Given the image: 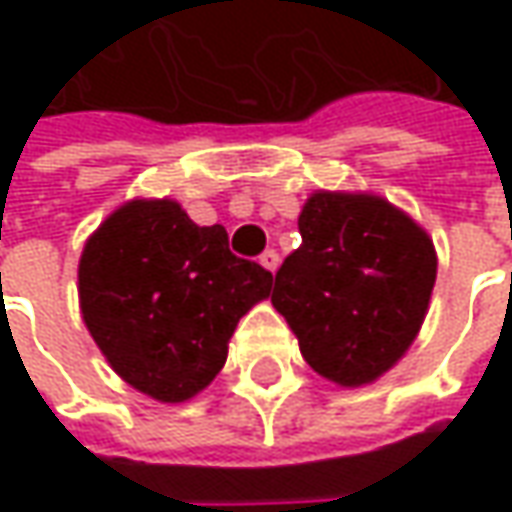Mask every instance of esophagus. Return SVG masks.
I'll return each instance as SVG.
<instances>
[{"instance_id": "1", "label": "esophagus", "mask_w": 512, "mask_h": 512, "mask_svg": "<svg viewBox=\"0 0 512 512\" xmlns=\"http://www.w3.org/2000/svg\"><path fill=\"white\" fill-rule=\"evenodd\" d=\"M259 262H262V267L265 270H270V273H276V267H279V253L270 247V250H265L262 256H259Z\"/></svg>"}]
</instances>
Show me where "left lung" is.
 <instances>
[{
  "instance_id": "1",
  "label": "left lung",
  "mask_w": 512,
  "mask_h": 512,
  "mask_svg": "<svg viewBox=\"0 0 512 512\" xmlns=\"http://www.w3.org/2000/svg\"><path fill=\"white\" fill-rule=\"evenodd\" d=\"M302 245L276 270L270 302L305 362L330 382H376L413 344L436 285L433 239L370 193H313Z\"/></svg>"
}]
</instances>
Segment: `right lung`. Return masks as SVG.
<instances>
[{"label":"right lung","instance_id":"obj_1","mask_svg":"<svg viewBox=\"0 0 512 512\" xmlns=\"http://www.w3.org/2000/svg\"><path fill=\"white\" fill-rule=\"evenodd\" d=\"M273 276L230 253L170 199H133L85 242L79 305L110 367L156 402H187L216 379L239 319Z\"/></svg>","mask_w":512,"mask_h":512}]
</instances>
